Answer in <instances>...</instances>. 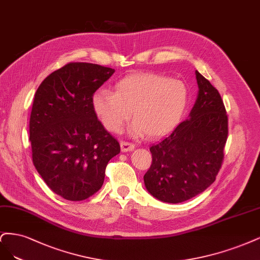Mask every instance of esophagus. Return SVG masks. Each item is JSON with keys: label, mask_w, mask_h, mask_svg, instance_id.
<instances>
[{"label": "esophagus", "mask_w": 260, "mask_h": 260, "mask_svg": "<svg viewBox=\"0 0 260 260\" xmlns=\"http://www.w3.org/2000/svg\"><path fill=\"white\" fill-rule=\"evenodd\" d=\"M120 145H121L122 152L132 151V150H134V148H135V145L131 144V142H127V141H121Z\"/></svg>", "instance_id": "1"}]
</instances>
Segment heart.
I'll return each instance as SVG.
<instances>
[{
    "label": "heart",
    "instance_id": "b5f03b06",
    "mask_svg": "<svg viewBox=\"0 0 260 260\" xmlns=\"http://www.w3.org/2000/svg\"><path fill=\"white\" fill-rule=\"evenodd\" d=\"M188 103V90L181 81L155 73H133L114 86V93L99 89L91 105L104 127L119 133L132 112L135 121L129 135L160 137L180 122Z\"/></svg>",
    "mask_w": 260,
    "mask_h": 260
}]
</instances>
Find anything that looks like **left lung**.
I'll use <instances>...</instances> for the list:
<instances>
[{
  "mask_svg": "<svg viewBox=\"0 0 260 260\" xmlns=\"http://www.w3.org/2000/svg\"><path fill=\"white\" fill-rule=\"evenodd\" d=\"M198 96L188 120L150 148L152 164L144 176L148 192L166 203H181L202 193L216 179L228 136L222 99L196 71Z\"/></svg>",
  "mask_w": 260,
  "mask_h": 260,
  "instance_id": "1",
  "label": "left lung"
}]
</instances>
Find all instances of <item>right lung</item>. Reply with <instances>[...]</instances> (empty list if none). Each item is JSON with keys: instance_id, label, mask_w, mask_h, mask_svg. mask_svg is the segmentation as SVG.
I'll use <instances>...</instances> for the list:
<instances>
[{"instance_id": "1", "label": "right lung", "mask_w": 260, "mask_h": 260, "mask_svg": "<svg viewBox=\"0 0 260 260\" xmlns=\"http://www.w3.org/2000/svg\"><path fill=\"white\" fill-rule=\"evenodd\" d=\"M114 71L70 62L37 89L29 124L33 164L48 188L66 200L82 201L96 193L108 162L121 151L91 105L95 91Z\"/></svg>"}]
</instances>
